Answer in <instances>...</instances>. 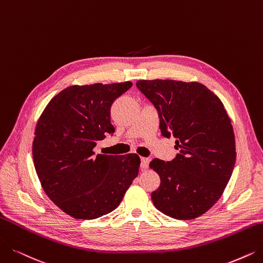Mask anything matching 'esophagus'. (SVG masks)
Wrapping results in <instances>:
<instances>
[{
    "mask_svg": "<svg viewBox=\"0 0 263 263\" xmlns=\"http://www.w3.org/2000/svg\"><path fill=\"white\" fill-rule=\"evenodd\" d=\"M149 162H150V160L148 159V157H141L140 166H141L142 170H146V168L149 167Z\"/></svg>",
    "mask_w": 263,
    "mask_h": 263,
    "instance_id": "obj_1",
    "label": "esophagus"
}]
</instances>
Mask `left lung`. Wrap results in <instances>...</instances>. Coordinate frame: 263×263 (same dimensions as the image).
<instances>
[{
  "label": "left lung",
  "mask_w": 263,
  "mask_h": 263,
  "mask_svg": "<svg viewBox=\"0 0 263 263\" xmlns=\"http://www.w3.org/2000/svg\"><path fill=\"white\" fill-rule=\"evenodd\" d=\"M136 85L156 108L164 137L176 139L172 162L154 159L161 184L154 206L179 220L205 214L221 197L236 160L235 136L223 103L203 84L140 80Z\"/></svg>",
  "instance_id": "left-lung-1"
}]
</instances>
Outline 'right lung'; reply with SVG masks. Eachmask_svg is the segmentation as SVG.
Segmentation results:
<instances>
[{"label":"right lung","mask_w":263,"mask_h":263,"mask_svg":"<svg viewBox=\"0 0 263 263\" xmlns=\"http://www.w3.org/2000/svg\"><path fill=\"white\" fill-rule=\"evenodd\" d=\"M132 82L73 85L52 98L36 123L34 167L46 195L62 212L90 220L114 211L138 176L140 157L95 155L113 134L111 106Z\"/></svg>","instance_id":"add662e5"}]
</instances>
